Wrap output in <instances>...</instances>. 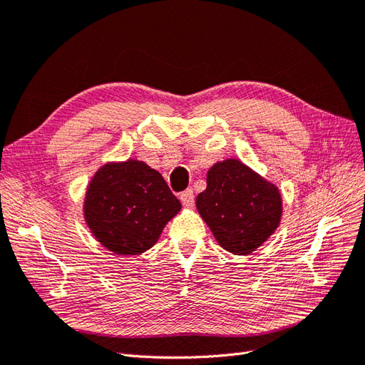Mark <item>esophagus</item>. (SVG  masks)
Returning <instances> with one entry per match:
<instances>
[{
    "mask_svg": "<svg viewBox=\"0 0 365 365\" xmlns=\"http://www.w3.org/2000/svg\"><path fill=\"white\" fill-rule=\"evenodd\" d=\"M180 200L181 203L185 206V207H192L193 203H195V197H193V190L192 189H187L184 190L181 195H180Z\"/></svg>",
    "mask_w": 365,
    "mask_h": 365,
    "instance_id": "34e87169",
    "label": "esophagus"
}]
</instances>
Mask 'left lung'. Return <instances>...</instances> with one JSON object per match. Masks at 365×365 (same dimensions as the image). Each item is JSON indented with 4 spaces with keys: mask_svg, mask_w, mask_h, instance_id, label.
Returning <instances> with one entry per match:
<instances>
[{
    "mask_svg": "<svg viewBox=\"0 0 365 365\" xmlns=\"http://www.w3.org/2000/svg\"><path fill=\"white\" fill-rule=\"evenodd\" d=\"M207 187L197 197L200 215L218 245L232 255H248L278 228L282 201L274 184L237 159L209 168Z\"/></svg>",
    "mask_w": 365,
    "mask_h": 365,
    "instance_id": "1",
    "label": "left lung"
}]
</instances>
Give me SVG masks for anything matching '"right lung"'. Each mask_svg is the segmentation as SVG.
Segmentation results:
<instances>
[{"mask_svg": "<svg viewBox=\"0 0 365 365\" xmlns=\"http://www.w3.org/2000/svg\"><path fill=\"white\" fill-rule=\"evenodd\" d=\"M180 210L160 173L135 159L103 165L84 201L86 223L96 240L121 256L150 250Z\"/></svg>", "mask_w": 365, "mask_h": 365, "instance_id": "1", "label": "right lung"}]
</instances>
